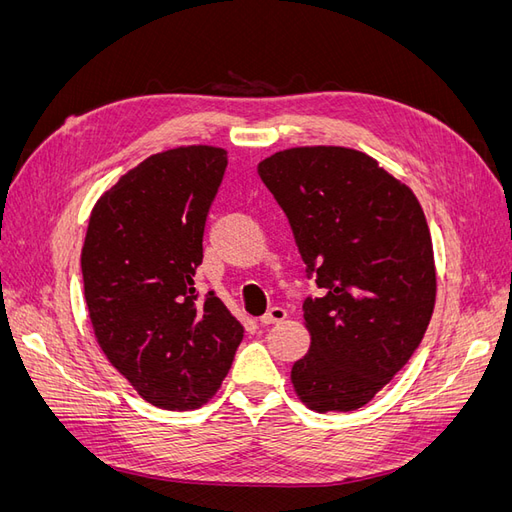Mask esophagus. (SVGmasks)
<instances>
[{
    "mask_svg": "<svg viewBox=\"0 0 512 512\" xmlns=\"http://www.w3.org/2000/svg\"><path fill=\"white\" fill-rule=\"evenodd\" d=\"M284 318H286V309L280 307V305H275V307L269 309L265 316H260V322L262 324H275V322H282Z\"/></svg>",
    "mask_w": 512,
    "mask_h": 512,
    "instance_id": "1",
    "label": "esophagus"
}]
</instances>
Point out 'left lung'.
I'll use <instances>...</instances> for the list:
<instances>
[{
    "mask_svg": "<svg viewBox=\"0 0 512 512\" xmlns=\"http://www.w3.org/2000/svg\"><path fill=\"white\" fill-rule=\"evenodd\" d=\"M284 209L309 280V352L292 365L316 412H350L389 384L421 346L436 303L425 213L408 185L346 147H297L258 164Z\"/></svg>",
    "mask_w": 512,
    "mask_h": 512,
    "instance_id": "8db88e82",
    "label": "left lung"
}]
</instances>
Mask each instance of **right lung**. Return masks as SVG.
Segmentation results:
<instances>
[{"instance_id": "add662e5", "label": "right lung", "mask_w": 512, "mask_h": 512, "mask_svg": "<svg viewBox=\"0 0 512 512\" xmlns=\"http://www.w3.org/2000/svg\"><path fill=\"white\" fill-rule=\"evenodd\" d=\"M226 164V151L207 145L156 153L89 218L81 269L98 344L138 395L164 410L203 406L243 339L215 292L196 290Z\"/></svg>"}]
</instances>
